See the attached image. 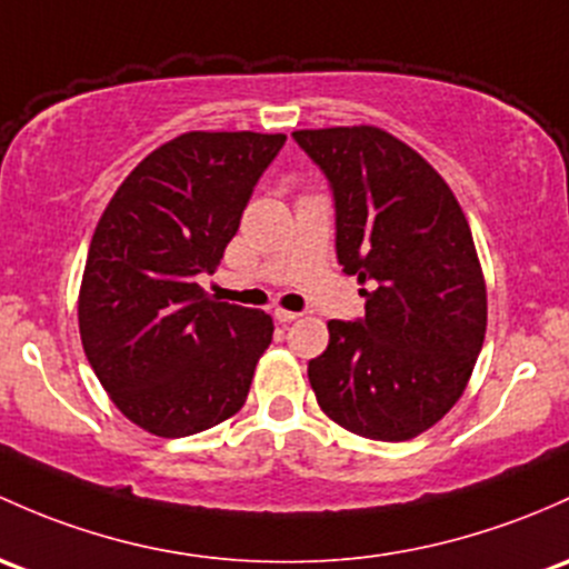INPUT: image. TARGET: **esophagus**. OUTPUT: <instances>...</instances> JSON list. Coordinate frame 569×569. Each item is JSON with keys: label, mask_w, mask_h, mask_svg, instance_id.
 Instances as JSON below:
<instances>
[{"label": "esophagus", "mask_w": 569, "mask_h": 569, "mask_svg": "<svg viewBox=\"0 0 569 569\" xmlns=\"http://www.w3.org/2000/svg\"><path fill=\"white\" fill-rule=\"evenodd\" d=\"M274 319H278L280 325H289V321H297V319H300V313H295V310L274 308Z\"/></svg>", "instance_id": "esophagus-1"}]
</instances>
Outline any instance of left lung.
<instances>
[{"mask_svg":"<svg viewBox=\"0 0 569 569\" xmlns=\"http://www.w3.org/2000/svg\"><path fill=\"white\" fill-rule=\"evenodd\" d=\"M295 141L332 184L338 261L368 286L365 319L327 325L310 387L340 428L415 439L458 403L486 340L469 220L439 171L387 130H297Z\"/></svg>","mask_w":569,"mask_h":569,"instance_id":"left-lung-1","label":"left lung"}]
</instances>
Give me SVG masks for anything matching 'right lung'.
I'll list each match as a JSON object with an SVG mask.
<instances>
[{"mask_svg": "<svg viewBox=\"0 0 569 569\" xmlns=\"http://www.w3.org/2000/svg\"><path fill=\"white\" fill-rule=\"evenodd\" d=\"M283 133L190 130L124 177L89 242L79 291L83 355L119 411L179 439L234 417L272 316L218 302L212 274Z\"/></svg>", "mask_w": 569, "mask_h": 569, "instance_id": "right-lung-1", "label": "right lung"}]
</instances>
